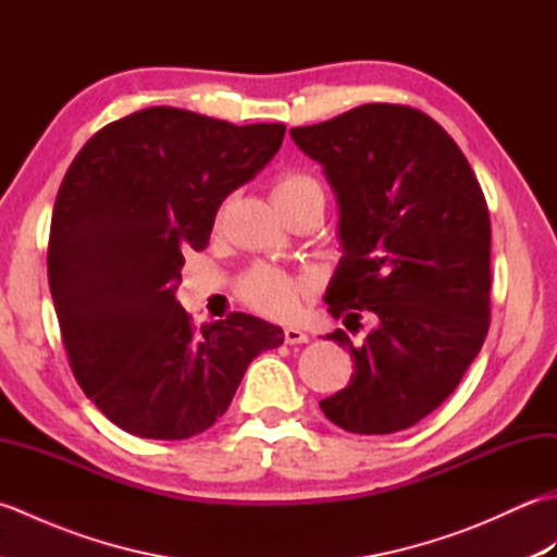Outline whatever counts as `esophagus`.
<instances>
[{"label":"esophagus","instance_id":"34e87169","mask_svg":"<svg viewBox=\"0 0 557 557\" xmlns=\"http://www.w3.org/2000/svg\"><path fill=\"white\" fill-rule=\"evenodd\" d=\"M285 342H287V345H304V342H309V335H306L304 330H299V327L287 325L285 327Z\"/></svg>","mask_w":557,"mask_h":557}]
</instances>
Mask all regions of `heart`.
Here are the masks:
<instances>
[{
    "label": "heart",
    "mask_w": 557,
    "mask_h": 557,
    "mask_svg": "<svg viewBox=\"0 0 557 557\" xmlns=\"http://www.w3.org/2000/svg\"><path fill=\"white\" fill-rule=\"evenodd\" d=\"M306 194H323L311 174L306 172H285L275 180L272 186V200L275 203H289ZM242 299L251 309L265 315H289L297 311L301 299L309 294V282L294 277L285 270L275 268H256L242 280Z\"/></svg>",
    "instance_id": "1"
}]
</instances>
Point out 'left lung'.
Listing matches in <instances>:
<instances>
[{"label": "left lung", "instance_id": "left-lung-1", "mask_svg": "<svg viewBox=\"0 0 557 557\" xmlns=\"http://www.w3.org/2000/svg\"><path fill=\"white\" fill-rule=\"evenodd\" d=\"M321 164L339 206V265L327 311L361 345L349 385L321 401L359 435L405 431L455 393L491 325V218L476 174L445 128L405 104H361L289 128Z\"/></svg>", "mask_w": 557, "mask_h": 557}]
</instances>
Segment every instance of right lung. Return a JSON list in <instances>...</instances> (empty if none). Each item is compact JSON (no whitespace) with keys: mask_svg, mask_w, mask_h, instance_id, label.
I'll return each instance as SVG.
<instances>
[{"mask_svg":"<svg viewBox=\"0 0 557 557\" xmlns=\"http://www.w3.org/2000/svg\"><path fill=\"white\" fill-rule=\"evenodd\" d=\"M285 124L234 126L176 108L112 122L54 200L47 277L71 371L122 431L184 441L210 429L282 327L232 313L194 327L176 301L184 251L275 158Z\"/></svg>","mask_w":557,"mask_h":557,"instance_id":"add662e5","label":"right lung"}]
</instances>
